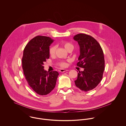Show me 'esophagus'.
I'll return each mask as SVG.
<instances>
[{"mask_svg":"<svg viewBox=\"0 0 126 126\" xmlns=\"http://www.w3.org/2000/svg\"><path fill=\"white\" fill-rule=\"evenodd\" d=\"M68 71L67 69H61L60 70V72H65V71Z\"/></svg>","mask_w":126,"mask_h":126,"instance_id":"obj_1","label":"esophagus"}]
</instances>
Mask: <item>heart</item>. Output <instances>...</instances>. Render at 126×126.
I'll return each mask as SVG.
<instances>
[{"label": "heart", "mask_w": 126, "mask_h": 126, "mask_svg": "<svg viewBox=\"0 0 126 126\" xmlns=\"http://www.w3.org/2000/svg\"><path fill=\"white\" fill-rule=\"evenodd\" d=\"M63 47H64V48L67 51L68 50L71 48H73V46L71 44H70L68 42H64L63 43ZM55 50H56L55 46H51L49 49V53L51 56L55 54ZM58 65L61 67H66L67 66V63L64 61H61L58 63Z\"/></svg>", "instance_id": "heart-1"}]
</instances>
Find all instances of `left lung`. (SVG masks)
<instances>
[{"label": "left lung", "instance_id": "obj_1", "mask_svg": "<svg viewBox=\"0 0 126 126\" xmlns=\"http://www.w3.org/2000/svg\"><path fill=\"white\" fill-rule=\"evenodd\" d=\"M73 39L80 48L77 65L84 68L78 73L75 83L79 89L87 92L95 88L102 80L105 67L103 52L99 44L92 36L80 33Z\"/></svg>", "mask_w": 126, "mask_h": 126}]
</instances>
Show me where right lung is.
Segmentation results:
<instances>
[{"label": "right lung", "mask_w": 126, "mask_h": 126, "mask_svg": "<svg viewBox=\"0 0 126 126\" xmlns=\"http://www.w3.org/2000/svg\"><path fill=\"white\" fill-rule=\"evenodd\" d=\"M54 40L50 37L37 36L25 47L22 60L26 79L30 87L40 95H46L55 87L57 71L44 70V62L49 59V46Z\"/></svg>", "instance_id": "right-lung-1"}]
</instances>
